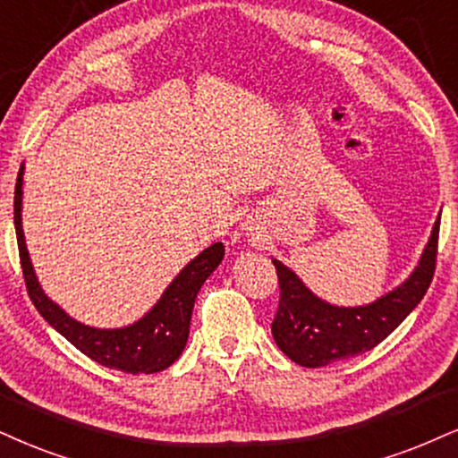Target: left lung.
<instances>
[{
	"label": "left lung",
	"instance_id": "obj_1",
	"mask_svg": "<svg viewBox=\"0 0 458 458\" xmlns=\"http://www.w3.org/2000/svg\"><path fill=\"white\" fill-rule=\"evenodd\" d=\"M437 238L439 216L414 272L376 301L354 308L333 306L314 295L291 267L272 259L280 284L278 312L272 323L278 348L293 363L325 367L377 346L425 297L436 272Z\"/></svg>",
	"mask_w": 458,
	"mask_h": 458
}]
</instances>
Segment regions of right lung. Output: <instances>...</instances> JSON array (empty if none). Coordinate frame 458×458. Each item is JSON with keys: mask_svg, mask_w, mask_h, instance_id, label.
<instances>
[{"mask_svg": "<svg viewBox=\"0 0 458 458\" xmlns=\"http://www.w3.org/2000/svg\"><path fill=\"white\" fill-rule=\"evenodd\" d=\"M22 174H25V165H21L19 178H16L14 229L27 293H30L38 312L55 331H59L67 342L73 344L89 359H93L95 363L133 376L157 374V371L167 369L174 360H178L186 346L195 297L208 276L223 261V242L208 246L193 261L186 263L163 291L159 301L133 325L118 327V329H98V327L78 323L42 291L38 276L33 272L25 233H22Z\"/></svg>", "mask_w": 458, "mask_h": 458, "instance_id": "1", "label": "right lung"}]
</instances>
